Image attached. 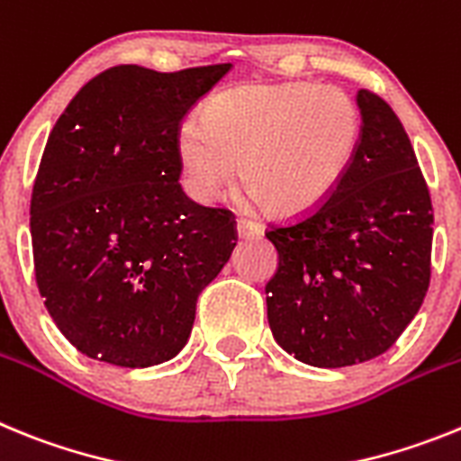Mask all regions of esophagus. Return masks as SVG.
Wrapping results in <instances>:
<instances>
[{
  "instance_id": "1",
  "label": "esophagus",
  "mask_w": 461,
  "mask_h": 461,
  "mask_svg": "<svg viewBox=\"0 0 461 461\" xmlns=\"http://www.w3.org/2000/svg\"><path fill=\"white\" fill-rule=\"evenodd\" d=\"M236 234H239V239H258V236H262V227L241 218L236 222Z\"/></svg>"
}]
</instances>
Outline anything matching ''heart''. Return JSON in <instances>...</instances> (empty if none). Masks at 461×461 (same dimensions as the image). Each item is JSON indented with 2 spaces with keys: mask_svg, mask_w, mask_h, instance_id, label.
<instances>
[{
  "mask_svg": "<svg viewBox=\"0 0 461 461\" xmlns=\"http://www.w3.org/2000/svg\"><path fill=\"white\" fill-rule=\"evenodd\" d=\"M362 139L357 102L336 86L246 83L206 102L178 130L192 197L213 202L234 178L276 218L313 213L339 190Z\"/></svg>",
  "mask_w": 461,
  "mask_h": 461,
  "instance_id": "b5f03b06",
  "label": "heart"
}]
</instances>
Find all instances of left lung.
<instances>
[{"label":"left lung","instance_id":"1","mask_svg":"<svg viewBox=\"0 0 461 461\" xmlns=\"http://www.w3.org/2000/svg\"><path fill=\"white\" fill-rule=\"evenodd\" d=\"M362 139L339 190L313 213L267 231L278 269L267 315L280 348L311 366L341 369L394 346L422 306L434 213L402 120L357 92Z\"/></svg>","mask_w":461,"mask_h":461}]
</instances>
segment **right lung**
<instances>
[{"instance_id":"1","label":"right lung","mask_w":461,"mask_h":461,"mask_svg":"<svg viewBox=\"0 0 461 461\" xmlns=\"http://www.w3.org/2000/svg\"><path fill=\"white\" fill-rule=\"evenodd\" d=\"M231 64H122L78 90L32 190L34 271L48 313L83 355L125 369L176 357L197 297L236 246L230 211L185 197L176 139Z\"/></svg>"}]
</instances>
